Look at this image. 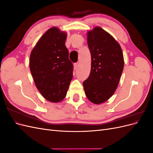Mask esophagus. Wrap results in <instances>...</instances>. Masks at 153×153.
<instances>
[{"label": "esophagus", "instance_id": "1", "mask_svg": "<svg viewBox=\"0 0 153 153\" xmlns=\"http://www.w3.org/2000/svg\"><path fill=\"white\" fill-rule=\"evenodd\" d=\"M78 68V63H75L74 64V69H77Z\"/></svg>", "mask_w": 153, "mask_h": 153}]
</instances>
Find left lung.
I'll return each instance as SVG.
<instances>
[{
  "label": "left lung",
  "instance_id": "obj_1",
  "mask_svg": "<svg viewBox=\"0 0 153 153\" xmlns=\"http://www.w3.org/2000/svg\"><path fill=\"white\" fill-rule=\"evenodd\" d=\"M87 44L91 69L83 85L89 101L100 104L108 100L117 89L124 68L123 54L119 44L100 27L88 32Z\"/></svg>",
  "mask_w": 153,
  "mask_h": 153
}]
</instances>
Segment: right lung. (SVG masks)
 <instances>
[{"mask_svg": "<svg viewBox=\"0 0 153 153\" xmlns=\"http://www.w3.org/2000/svg\"><path fill=\"white\" fill-rule=\"evenodd\" d=\"M66 33L48 29L32 50L29 66L37 89L44 98L56 103L65 98L73 78V66L65 46Z\"/></svg>", "mask_w": 153, "mask_h": 153, "instance_id": "right-lung-1", "label": "right lung"}]
</instances>
